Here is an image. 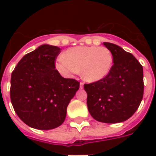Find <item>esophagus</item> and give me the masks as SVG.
Listing matches in <instances>:
<instances>
[{
	"label": "esophagus",
	"mask_w": 156,
	"mask_h": 156,
	"mask_svg": "<svg viewBox=\"0 0 156 156\" xmlns=\"http://www.w3.org/2000/svg\"><path fill=\"white\" fill-rule=\"evenodd\" d=\"M83 86H84V83H80V88H81V89H83Z\"/></svg>",
	"instance_id": "1"
}]
</instances>
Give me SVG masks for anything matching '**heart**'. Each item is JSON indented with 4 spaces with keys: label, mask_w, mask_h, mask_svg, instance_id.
<instances>
[{
    "label": "heart",
    "mask_w": 156,
    "mask_h": 156,
    "mask_svg": "<svg viewBox=\"0 0 156 156\" xmlns=\"http://www.w3.org/2000/svg\"><path fill=\"white\" fill-rule=\"evenodd\" d=\"M113 56L104 47L80 46L69 48L63 57L57 60L56 69L66 77H71L81 71L82 77L89 83L103 80L111 72Z\"/></svg>",
    "instance_id": "b5f03b06"
}]
</instances>
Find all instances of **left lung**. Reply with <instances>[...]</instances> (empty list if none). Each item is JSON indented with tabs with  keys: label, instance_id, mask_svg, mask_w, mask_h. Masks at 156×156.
Masks as SVG:
<instances>
[{
	"label": "left lung",
	"instance_id": "1",
	"mask_svg": "<svg viewBox=\"0 0 156 156\" xmlns=\"http://www.w3.org/2000/svg\"><path fill=\"white\" fill-rule=\"evenodd\" d=\"M111 51L113 66L106 78L85 84L88 111L93 118L104 123L128 120L143 100V69L137 59L118 45L104 42Z\"/></svg>",
	"mask_w": 156,
	"mask_h": 156
}]
</instances>
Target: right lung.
Listing matches in <instances>:
<instances>
[{"instance_id":"obj_1","label":"right lung","mask_w":156,"mask_h":156,"mask_svg":"<svg viewBox=\"0 0 156 156\" xmlns=\"http://www.w3.org/2000/svg\"><path fill=\"white\" fill-rule=\"evenodd\" d=\"M61 48L43 44L26 54L11 74L10 99L14 111L31 128L48 130L58 127L79 89L75 79L65 78L55 67Z\"/></svg>"}]
</instances>
